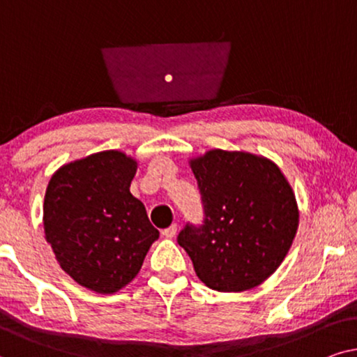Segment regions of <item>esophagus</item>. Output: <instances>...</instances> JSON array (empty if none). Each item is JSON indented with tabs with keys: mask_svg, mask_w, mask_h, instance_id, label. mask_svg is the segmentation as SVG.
I'll list each match as a JSON object with an SVG mask.
<instances>
[{
	"mask_svg": "<svg viewBox=\"0 0 357 357\" xmlns=\"http://www.w3.org/2000/svg\"><path fill=\"white\" fill-rule=\"evenodd\" d=\"M176 231H178V225H176V223H173V225H169L168 228H165V230L161 231V235L166 236V238H173V236L176 235Z\"/></svg>",
	"mask_w": 357,
	"mask_h": 357,
	"instance_id": "obj_1",
	"label": "esophagus"
}]
</instances>
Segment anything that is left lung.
<instances>
[{"label":"left lung","mask_w":357,"mask_h":357,"mask_svg":"<svg viewBox=\"0 0 357 357\" xmlns=\"http://www.w3.org/2000/svg\"><path fill=\"white\" fill-rule=\"evenodd\" d=\"M204 223L179 231L178 243L197 278L213 291L241 292L264 282L296 238L298 207L273 161L246 151L211 150L191 160Z\"/></svg>","instance_id":"obj_1"}]
</instances>
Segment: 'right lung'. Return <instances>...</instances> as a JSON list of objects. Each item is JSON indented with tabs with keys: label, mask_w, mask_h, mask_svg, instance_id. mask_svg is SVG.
<instances>
[{
	"label": "right lung",
	"mask_w": 357,
	"mask_h": 357,
	"mask_svg": "<svg viewBox=\"0 0 357 357\" xmlns=\"http://www.w3.org/2000/svg\"><path fill=\"white\" fill-rule=\"evenodd\" d=\"M137 161L117 150L63 165L44 199L45 240L79 286L114 294L139 274L160 231L130 194Z\"/></svg>",
	"instance_id": "1"
}]
</instances>
